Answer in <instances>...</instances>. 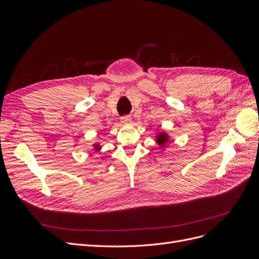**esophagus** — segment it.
Instances as JSON below:
<instances>
[{"instance_id":"1","label":"esophagus","mask_w":259,"mask_h":259,"mask_svg":"<svg viewBox=\"0 0 259 259\" xmlns=\"http://www.w3.org/2000/svg\"><path fill=\"white\" fill-rule=\"evenodd\" d=\"M121 122L124 124H130L132 122V117L131 115H124L121 117Z\"/></svg>"}]
</instances>
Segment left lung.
<instances>
[{"mask_svg": "<svg viewBox=\"0 0 259 259\" xmlns=\"http://www.w3.org/2000/svg\"><path fill=\"white\" fill-rule=\"evenodd\" d=\"M156 143H158V145L161 147V148H163L164 146L166 145V143H168L169 142V136L166 134L165 132H161V133H159L158 135H156Z\"/></svg>", "mask_w": 259, "mask_h": 259, "instance_id": "left-lung-1", "label": "left lung"}]
</instances>
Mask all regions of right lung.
I'll list each match as a JSON object with an SVG mask.
<instances>
[{"instance_id":"1","label":"right lung","mask_w":259,"mask_h":259,"mask_svg":"<svg viewBox=\"0 0 259 259\" xmlns=\"http://www.w3.org/2000/svg\"><path fill=\"white\" fill-rule=\"evenodd\" d=\"M94 149H95L96 151H99V150H100V146H99V144H95V145H94Z\"/></svg>"}]
</instances>
